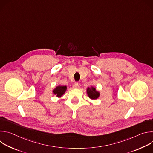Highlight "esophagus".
Instances as JSON below:
<instances>
[{
    "label": "esophagus",
    "mask_w": 153,
    "mask_h": 153,
    "mask_svg": "<svg viewBox=\"0 0 153 153\" xmlns=\"http://www.w3.org/2000/svg\"><path fill=\"white\" fill-rule=\"evenodd\" d=\"M79 83L77 82H75L74 84H73V87L74 88H79Z\"/></svg>",
    "instance_id": "1"
}]
</instances>
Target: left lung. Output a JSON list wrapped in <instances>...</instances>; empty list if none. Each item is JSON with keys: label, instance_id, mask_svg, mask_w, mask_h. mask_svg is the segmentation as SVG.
Instances as JSON below:
<instances>
[{"label": "left lung", "instance_id": "left-lung-1", "mask_svg": "<svg viewBox=\"0 0 153 153\" xmlns=\"http://www.w3.org/2000/svg\"><path fill=\"white\" fill-rule=\"evenodd\" d=\"M86 93H87V94H88V97L91 99H96L100 96L99 92L96 91V88H94V87H93V86H91V88H89L88 87V88L86 90Z\"/></svg>", "mask_w": 153, "mask_h": 153}]
</instances>
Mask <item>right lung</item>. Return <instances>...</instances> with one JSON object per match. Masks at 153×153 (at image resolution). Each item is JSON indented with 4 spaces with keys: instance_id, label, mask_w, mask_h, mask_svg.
I'll return each instance as SVG.
<instances>
[{
    "instance_id": "right-lung-1",
    "label": "right lung",
    "mask_w": 153,
    "mask_h": 153,
    "mask_svg": "<svg viewBox=\"0 0 153 153\" xmlns=\"http://www.w3.org/2000/svg\"><path fill=\"white\" fill-rule=\"evenodd\" d=\"M67 90V86H60L59 85L56 86L53 90V93L56 95L57 97H60Z\"/></svg>"
}]
</instances>
